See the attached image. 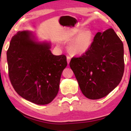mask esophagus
<instances>
[{"label":"esophagus","instance_id":"1","mask_svg":"<svg viewBox=\"0 0 131 131\" xmlns=\"http://www.w3.org/2000/svg\"><path fill=\"white\" fill-rule=\"evenodd\" d=\"M67 59L68 64H70V60H71V57L70 56H67Z\"/></svg>","mask_w":131,"mask_h":131}]
</instances>
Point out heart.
<instances>
[{
	"mask_svg": "<svg viewBox=\"0 0 131 131\" xmlns=\"http://www.w3.org/2000/svg\"><path fill=\"white\" fill-rule=\"evenodd\" d=\"M76 34L69 43V50L76 55H84L92 46L94 34L90 29H79Z\"/></svg>",
	"mask_w": 131,
	"mask_h": 131,
	"instance_id": "obj_1",
	"label": "heart"
}]
</instances>
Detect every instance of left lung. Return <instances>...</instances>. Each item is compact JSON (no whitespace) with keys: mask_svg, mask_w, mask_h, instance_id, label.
Segmentation results:
<instances>
[{"mask_svg":"<svg viewBox=\"0 0 131 131\" xmlns=\"http://www.w3.org/2000/svg\"><path fill=\"white\" fill-rule=\"evenodd\" d=\"M70 66L84 96L92 100L103 98L122 79L123 43L112 28L98 32L88 52L72 58Z\"/></svg>","mask_w":131,"mask_h":131,"instance_id":"obj_1","label":"left lung"}]
</instances>
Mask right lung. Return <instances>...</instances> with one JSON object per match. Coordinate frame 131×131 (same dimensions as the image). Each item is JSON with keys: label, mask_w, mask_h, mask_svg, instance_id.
Listing matches in <instances>:
<instances>
[{"label": "right lung", "mask_w": 131, "mask_h": 131, "mask_svg": "<svg viewBox=\"0 0 131 131\" xmlns=\"http://www.w3.org/2000/svg\"><path fill=\"white\" fill-rule=\"evenodd\" d=\"M51 43L39 41L35 33L18 31L12 38L7 52L8 75L15 91L37 105H47L59 91L65 55H54Z\"/></svg>", "instance_id": "right-lung-1"}]
</instances>
